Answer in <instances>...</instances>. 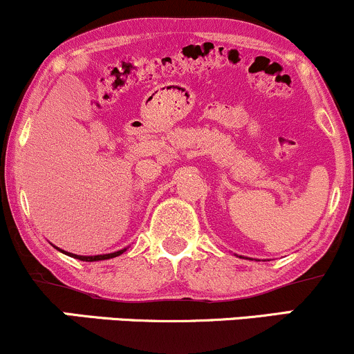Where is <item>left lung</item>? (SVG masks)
Returning <instances> with one entry per match:
<instances>
[{
	"label": "left lung",
	"mask_w": 354,
	"mask_h": 354,
	"mask_svg": "<svg viewBox=\"0 0 354 354\" xmlns=\"http://www.w3.org/2000/svg\"><path fill=\"white\" fill-rule=\"evenodd\" d=\"M236 256H238V254H236ZM239 258H243V256H239ZM246 259H248V258H246Z\"/></svg>",
	"instance_id": "left-lung-1"
}]
</instances>
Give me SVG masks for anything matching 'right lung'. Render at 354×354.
I'll return each instance as SVG.
<instances>
[{
  "label": "right lung",
  "instance_id": "add662e5",
  "mask_svg": "<svg viewBox=\"0 0 354 354\" xmlns=\"http://www.w3.org/2000/svg\"><path fill=\"white\" fill-rule=\"evenodd\" d=\"M55 248H56V250H59L58 246H55ZM59 251H61V253H64V254L71 256V258L81 259V261H101V259L116 258V256L123 254L124 251H126V248H123V250H120V251H115V253H108V254H96V256H80V254H73V253H68V251H64V250H59Z\"/></svg>",
  "mask_w": 354,
  "mask_h": 354
}]
</instances>
